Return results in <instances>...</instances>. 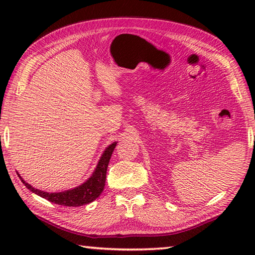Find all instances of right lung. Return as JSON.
<instances>
[{
  "mask_svg": "<svg viewBox=\"0 0 255 255\" xmlns=\"http://www.w3.org/2000/svg\"><path fill=\"white\" fill-rule=\"evenodd\" d=\"M118 141H114L105 149L102 153L100 159L97 164V167L94 169L92 175L82 183L79 187H75L70 190H65L62 192H46L42 190L33 188L31 184L21 178V175L18 173L19 178L22 181V183L27 187L30 191H32L36 195L45 198L50 202H54L56 205L66 206V207H79L83 205H88L97 199L101 195L106 184V176H107V169L108 164L111 158L112 152L116 148Z\"/></svg>",
  "mask_w": 255,
  "mask_h": 255,
  "instance_id": "add662e5",
  "label": "right lung"
}]
</instances>
